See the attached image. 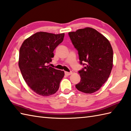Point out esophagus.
Listing matches in <instances>:
<instances>
[{
  "label": "esophagus",
  "mask_w": 131,
  "mask_h": 131,
  "mask_svg": "<svg viewBox=\"0 0 131 131\" xmlns=\"http://www.w3.org/2000/svg\"><path fill=\"white\" fill-rule=\"evenodd\" d=\"M72 72H67V71H65V74L66 75V76H69V75H71V74H72Z\"/></svg>",
  "instance_id": "obj_1"
}]
</instances>
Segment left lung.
Segmentation results:
<instances>
[{"label": "left lung", "mask_w": 131, "mask_h": 131, "mask_svg": "<svg viewBox=\"0 0 131 131\" xmlns=\"http://www.w3.org/2000/svg\"><path fill=\"white\" fill-rule=\"evenodd\" d=\"M69 35L78 51L80 64L85 66L78 71L81 79L75 87L85 93L95 92L106 82L112 71V46L104 35L91 27L69 32Z\"/></svg>", "instance_id": "1"}]
</instances>
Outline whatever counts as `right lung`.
I'll list each match as a JSON object with an SVG mask.
<instances>
[{
  "mask_svg": "<svg viewBox=\"0 0 131 131\" xmlns=\"http://www.w3.org/2000/svg\"><path fill=\"white\" fill-rule=\"evenodd\" d=\"M65 34L38 32L22 44L18 66L25 81L40 96H48L58 91L64 71L50 67L55 48L62 42Z\"/></svg>",
  "mask_w": 131,
  "mask_h": 131,
  "instance_id": "right-lung-1",
  "label": "right lung"
}]
</instances>
